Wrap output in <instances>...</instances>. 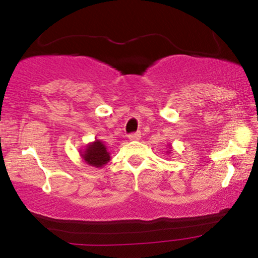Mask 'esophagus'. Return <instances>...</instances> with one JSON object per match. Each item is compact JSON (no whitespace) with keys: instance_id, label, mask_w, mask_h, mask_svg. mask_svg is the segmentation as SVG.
Segmentation results:
<instances>
[{"instance_id":"esophagus-1","label":"esophagus","mask_w":258,"mask_h":258,"mask_svg":"<svg viewBox=\"0 0 258 258\" xmlns=\"http://www.w3.org/2000/svg\"><path fill=\"white\" fill-rule=\"evenodd\" d=\"M141 132L139 131H137V132H133V133H131V135L128 136V139L130 141H138V139H141Z\"/></svg>"}]
</instances>
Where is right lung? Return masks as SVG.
Instances as JSON below:
<instances>
[{"label":"right lung","mask_w":258,"mask_h":258,"mask_svg":"<svg viewBox=\"0 0 258 258\" xmlns=\"http://www.w3.org/2000/svg\"><path fill=\"white\" fill-rule=\"evenodd\" d=\"M82 158L88 165L94 167H102L106 162L110 160L109 153L106 152V148L102 142L96 141L93 144L86 149V152L82 154Z\"/></svg>","instance_id":"add662e5"}]
</instances>
